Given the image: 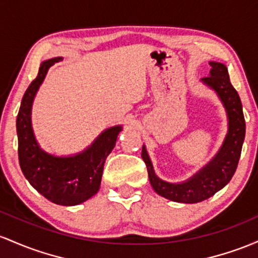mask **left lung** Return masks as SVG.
Wrapping results in <instances>:
<instances>
[{
	"label": "left lung",
	"mask_w": 258,
	"mask_h": 258,
	"mask_svg": "<svg viewBox=\"0 0 258 258\" xmlns=\"http://www.w3.org/2000/svg\"><path fill=\"white\" fill-rule=\"evenodd\" d=\"M210 74L201 82L216 92L228 118L227 135L215 157L186 180L169 183L156 175L146 146L143 145L141 157L147 167L151 186L158 195L170 201L198 204L207 200L229 183L238 167L246 128L241 101L231 85L227 67L219 62H210Z\"/></svg>",
	"instance_id": "left-lung-1"
}]
</instances>
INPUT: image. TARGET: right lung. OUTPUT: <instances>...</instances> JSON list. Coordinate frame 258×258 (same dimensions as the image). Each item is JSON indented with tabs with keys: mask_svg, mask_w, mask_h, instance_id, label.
Returning <instances> with one entry per match:
<instances>
[{
	"mask_svg": "<svg viewBox=\"0 0 258 258\" xmlns=\"http://www.w3.org/2000/svg\"><path fill=\"white\" fill-rule=\"evenodd\" d=\"M62 59L63 57H54L43 60L36 79L23 96L17 117L18 156L23 174L37 192L56 205L75 206L100 190L106 158L114 149L123 126L103 130L90 146L75 155L56 156L41 149L31 125V108L48 69Z\"/></svg>",
	"mask_w": 258,
	"mask_h": 258,
	"instance_id": "add662e5",
	"label": "right lung"
}]
</instances>
